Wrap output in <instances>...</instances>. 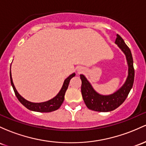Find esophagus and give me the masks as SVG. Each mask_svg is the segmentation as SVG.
<instances>
[{
	"mask_svg": "<svg viewBox=\"0 0 146 146\" xmlns=\"http://www.w3.org/2000/svg\"><path fill=\"white\" fill-rule=\"evenodd\" d=\"M84 68H83V67H82V66H80V67H78V73H83V72H84Z\"/></svg>",
	"mask_w": 146,
	"mask_h": 146,
	"instance_id": "34e87169",
	"label": "esophagus"
}]
</instances>
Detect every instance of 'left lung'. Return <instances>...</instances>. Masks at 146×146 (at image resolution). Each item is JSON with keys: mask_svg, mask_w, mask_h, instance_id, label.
Returning <instances> with one entry per match:
<instances>
[{"mask_svg": "<svg viewBox=\"0 0 146 146\" xmlns=\"http://www.w3.org/2000/svg\"><path fill=\"white\" fill-rule=\"evenodd\" d=\"M115 43L126 56L128 64L127 78L122 87L114 94L110 96H102L93 89L84 76L80 75L82 95L84 103L89 110L101 112L113 111L125 100L134 84V68L130 50L120 35H117Z\"/></svg>", "mask_w": 146, "mask_h": 146, "instance_id": "left-lung-1", "label": "left lung"}]
</instances>
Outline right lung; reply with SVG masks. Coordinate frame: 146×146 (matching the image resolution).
Segmentation results:
<instances>
[{"mask_svg":"<svg viewBox=\"0 0 146 146\" xmlns=\"http://www.w3.org/2000/svg\"><path fill=\"white\" fill-rule=\"evenodd\" d=\"M9 74H10L11 84H12V87H13L16 96L18 98V100L20 101L21 103L23 105H24L26 108H28V110L38 112H51L58 110L61 105H62V104L63 103L64 100L65 93L67 89H68V84H69L70 79H71L73 77L76 76V73H73V74L70 75V76H68V78L65 80L60 91L55 98H53L51 99V100H50L47 102H40V103H35V102L28 101V100L24 99L23 97L19 95V94L17 92V89H16L15 86L14 85V83L12 78V75H11V70Z\"/></svg>","mask_w":146,"mask_h":146,"instance_id":"obj_1","label":"right lung"}]
</instances>
